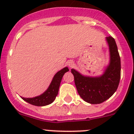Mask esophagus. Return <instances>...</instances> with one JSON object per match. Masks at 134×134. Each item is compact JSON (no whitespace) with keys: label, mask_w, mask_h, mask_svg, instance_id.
I'll use <instances>...</instances> for the list:
<instances>
[{"label":"esophagus","mask_w":134,"mask_h":134,"mask_svg":"<svg viewBox=\"0 0 134 134\" xmlns=\"http://www.w3.org/2000/svg\"><path fill=\"white\" fill-rule=\"evenodd\" d=\"M74 65H75V63H74L73 61H69V62H68V66L70 67V68L73 67Z\"/></svg>","instance_id":"34e87169"}]
</instances>
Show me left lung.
Returning <instances> with one entry per match:
<instances>
[{
	"instance_id": "obj_1",
	"label": "left lung",
	"mask_w": 134,
	"mask_h": 134,
	"mask_svg": "<svg viewBox=\"0 0 134 134\" xmlns=\"http://www.w3.org/2000/svg\"><path fill=\"white\" fill-rule=\"evenodd\" d=\"M109 45V65L102 75L90 77L81 75L72 69L77 91L81 98L86 102L97 104L110 98L117 90L121 78V58L114 38L106 37Z\"/></svg>"
}]
</instances>
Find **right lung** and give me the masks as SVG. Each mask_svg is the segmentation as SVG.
Here are the masks:
<instances>
[{"instance_id":"1","label":"right lung","mask_w":134,"mask_h":134,"mask_svg":"<svg viewBox=\"0 0 134 134\" xmlns=\"http://www.w3.org/2000/svg\"><path fill=\"white\" fill-rule=\"evenodd\" d=\"M67 71H69L68 67H65L63 69L58 71L54 76L48 89L41 95L33 98H21L28 103L34 106H44L50 104L53 102L56 98L58 93L59 87L62 78L64 74Z\"/></svg>"}]
</instances>
